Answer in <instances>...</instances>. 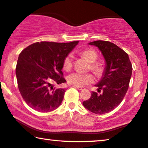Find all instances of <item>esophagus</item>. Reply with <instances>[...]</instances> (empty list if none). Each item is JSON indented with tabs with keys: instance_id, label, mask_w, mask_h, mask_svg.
I'll return each instance as SVG.
<instances>
[{
	"instance_id": "34e87169",
	"label": "esophagus",
	"mask_w": 148,
	"mask_h": 148,
	"mask_svg": "<svg viewBox=\"0 0 148 148\" xmlns=\"http://www.w3.org/2000/svg\"><path fill=\"white\" fill-rule=\"evenodd\" d=\"M74 87H75V88H77V89L78 90H83V89H84V87H77V86H74Z\"/></svg>"
}]
</instances>
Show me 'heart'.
<instances>
[{
  "instance_id": "b5f03b06",
  "label": "heart",
  "mask_w": 148,
  "mask_h": 148,
  "mask_svg": "<svg viewBox=\"0 0 148 148\" xmlns=\"http://www.w3.org/2000/svg\"><path fill=\"white\" fill-rule=\"evenodd\" d=\"M81 55L90 63V69L97 77H100L104 72V67L99 63H97L98 54L96 51L91 49H85L81 52ZM73 65L71 55L65 56L63 61V67L65 71L71 69ZM68 83L77 87H83L94 81V77L90 73H81L79 72H73L69 74L67 77Z\"/></svg>"
}]
</instances>
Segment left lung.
<instances>
[{
	"label": "left lung",
	"mask_w": 148,
	"mask_h": 148,
	"mask_svg": "<svg viewBox=\"0 0 148 148\" xmlns=\"http://www.w3.org/2000/svg\"><path fill=\"white\" fill-rule=\"evenodd\" d=\"M101 51L106 61L103 77L96 87L101 95L92 92L88 100L83 102L85 107L95 114L108 113L116 108L128 89L132 65L128 55L113 43L98 40L90 42Z\"/></svg>",
	"instance_id": "obj_1"
}]
</instances>
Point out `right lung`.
Masks as SVG:
<instances>
[{
    "instance_id": "1",
    "label": "right lung",
    "mask_w": 148,
    "mask_h": 148,
    "mask_svg": "<svg viewBox=\"0 0 148 148\" xmlns=\"http://www.w3.org/2000/svg\"><path fill=\"white\" fill-rule=\"evenodd\" d=\"M78 43L36 42L20 53L16 67L18 87L29 107L47 112L61 105L65 88H57L51 83L66 82L61 71L63 61Z\"/></svg>"
}]
</instances>
